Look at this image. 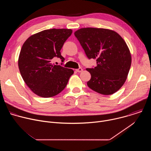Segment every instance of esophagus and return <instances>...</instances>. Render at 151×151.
Masks as SVG:
<instances>
[{"label": "esophagus", "instance_id": "34e87169", "mask_svg": "<svg viewBox=\"0 0 151 151\" xmlns=\"http://www.w3.org/2000/svg\"><path fill=\"white\" fill-rule=\"evenodd\" d=\"M76 71L78 72H82L83 71V69L81 68H79L78 69H76Z\"/></svg>", "mask_w": 151, "mask_h": 151}]
</instances>
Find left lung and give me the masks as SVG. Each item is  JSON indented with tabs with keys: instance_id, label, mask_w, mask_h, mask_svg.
<instances>
[{
	"instance_id": "obj_1",
	"label": "left lung",
	"mask_w": 151,
	"mask_h": 151,
	"mask_svg": "<svg viewBox=\"0 0 151 151\" xmlns=\"http://www.w3.org/2000/svg\"><path fill=\"white\" fill-rule=\"evenodd\" d=\"M75 35L89 59L97 66L86 69L91 75L88 87L103 95L118 91L125 83L132 64L126 42L116 32L102 28H82Z\"/></svg>"
}]
</instances>
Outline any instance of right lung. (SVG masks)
Masks as SVG:
<instances>
[{
  "label": "right lung",
  "mask_w": 151,
  "mask_h": 151,
  "mask_svg": "<svg viewBox=\"0 0 151 151\" xmlns=\"http://www.w3.org/2000/svg\"><path fill=\"white\" fill-rule=\"evenodd\" d=\"M72 30L52 29L30 36L23 44L18 57V68L24 81L38 96L48 98L61 93L74 73L71 69L55 65L54 57L61 59L60 50Z\"/></svg>",
  "instance_id": "obj_1"
}]
</instances>
